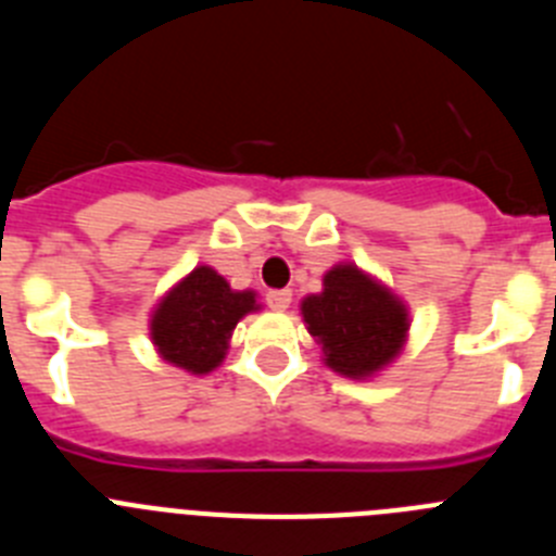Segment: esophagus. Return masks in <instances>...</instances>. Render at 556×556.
I'll list each match as a JSON object with an SVG mask.
<instances>
[{
  "label": "esophagus",
  "instance_id": "esophagus-1",
  "mask_svg": "<svg viewBox=\"0 0 556 556\" xmlns=\"http://www.w3.org/2000/svg\"><path fill=\"white\" fill-rule=\"evenodd\" d=\"M289 303H292V292L289 289H269L267 292V306L273 312H287Z\"/></svg>",
  "mask_w": 556,
  "mask_h": 556
}]
</instances>
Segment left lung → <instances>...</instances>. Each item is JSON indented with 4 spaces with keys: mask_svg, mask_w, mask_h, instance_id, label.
<instances>
[{
    "mask_svg": "<svg viewBox=\"0 0 556 556\" xmlns=\"http://www.w3.org/2000/svg\"><path fill=\"white\" fill-rule=\"evenodd\" d=\"M323 294L303 301V320L342 376H370L384 367L406 337V312L387 289L351 264L323 278Z\"/></svg>",
    "mask_w": 556,
    "mask_h": 556,
    "instance_id": "left-lung-1",
    "label": "left lung"
}]
</instances>
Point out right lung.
Returning <instances> with one entry per match:
<instances>
[{
	"instance_id": "1",
	"label": "right lung",
	"mask_w": 556,
	"mask_h": 556,
	"mask_svg": "<svg viewBox=\"0 0 556 556\" xmlns=\"http://www.w3.org/2000/svg\"><path fill=\"white\" fill-rule=\"evenodd\" d=\"M253 308V292H233L223 275L198 267L152 314V342L172 365L208 372L223 362L236 323Z\"/></svg>"
}]
</instances>
